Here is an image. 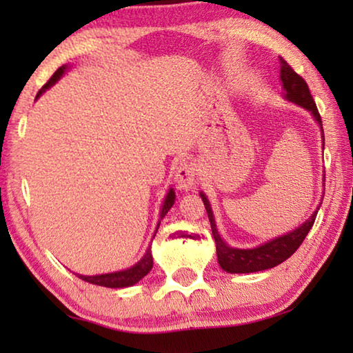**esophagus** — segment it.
Listing matches in <instances>:
<instances>
[{"mask_svg": "<svg viewBox=\"0 0 353 353\" xmlns=\"http://www.w3.org/2000/svg\"><path fill=\"white\" fill-rule=\"evenodd\" d=\"M175 183L178 190H191L196 185V167L188 161H180L175 170Z\"/></svg>", "mask_w": 353, "mask_h": 353, "instance_id": "obj_1", "label": "esophagus"}]
</instances>
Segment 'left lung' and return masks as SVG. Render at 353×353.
<instances>
[{
  "instance_id": "obj_1",
  "label": "left lung",
  "mask_w": 353,
  "mask_h": 353,
  "mask_svg": "<svg viewBox=\"0 0 353 353\" xmlns=\"http://www.w3.org/2000/svg\"><path fill=\"white\" fill-rule=\"evenodd\" d=\"M279 61H281L279 80H281L283 88H284V99H288L289 103L301 105V108L307 109L308 112L313 115V119H315L316 123L320 125L321 141H323V148H325V133H323L321 117L320 114H318L316 104L312 98L308 85L305 83V80H303L301 75L292 70V67L289 65L286 61L284 59H279ZM201 197L210 220L212 234H214L215 245H216V259H219L220 267L228 273L263 272V270L273 268L276 267V265L283 263L284 260H288L299 249V245L303 243V239H305L308 231L312 230L313 223H315L316 214L321 205V204L318 205L316 210L310 215V219L303 221V223L301 226H297L296 230L289 231L286 234L278 236V238H274L272 241H267V243L260 244L257 248L238 249V248H231V245L226 244L223 238L219 234L210 202L207 199L204 192H201Z\"/></svg>"
}]
</instances>
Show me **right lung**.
<instances>
[{
    "instance_id": "add662e5",
    "label": "right lung",
    "mask_w": 353,
    "mask_h": 353,
    "mask_svg": "<svg viewBox=\"0 0 353 353\" xmlns=\"http://www.w3.org/2000/svg\"><path fill=\"white\" fill-rule=\"evenodd\" d=\"M67 70V65H62L59 67L54 72V75L51 77L50 80H48V83L43 86V88L38 91L37 94V99L40 98V96L45 93L48 88H51L52 85L56 83L57 80L61 79L62 75L65 74ZM175 204V191H173V188H170L165 196V201H163L162 204V210H161V220L163 216L167 215V212L172 209V205ZM159 225H161V221L157 223V228H156V233L159 230ZM156 236V234H154ZM152 270V254H151V245H149L146 254L143 255V259L139 260L138 263H134L133 267H130L127 270H120V272H114V273H104V274H94V276H85V274H77L80 279H83L86 283H91V284H96V286H104V288H128V286H133V284H137L139 279H143L146 274L151 272Z\"/></svg>"
}]
</instances>
